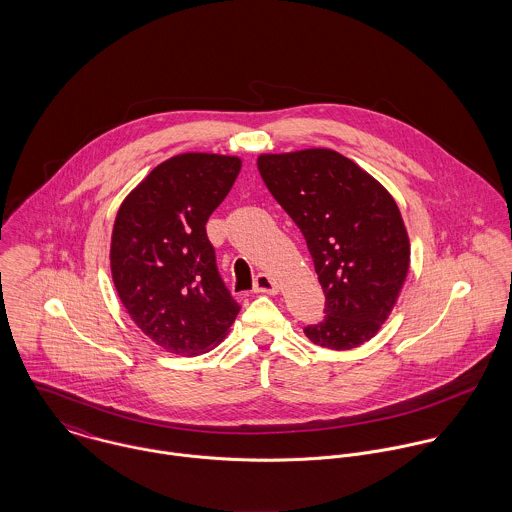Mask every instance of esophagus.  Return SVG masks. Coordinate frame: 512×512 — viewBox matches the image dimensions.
<instances>
[{"label": "esophagus", "mask_w": 512, "mask_h": 512, "mask_svg": "<svg viewBox=\"0 0 512 512\" xmlns=\"http://www.w3.org/2000/svg\"><path fill=\"white\" fill-rule=\"evenodd\" d=\"M254 292L256 293H278V284L268 274H258L254 280Z\"/></svg>", "instance_id": "34e87169"}]
</instances>
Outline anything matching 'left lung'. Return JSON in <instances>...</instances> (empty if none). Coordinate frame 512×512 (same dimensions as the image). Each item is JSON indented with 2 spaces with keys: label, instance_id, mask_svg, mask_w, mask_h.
<instances>
[{
  "label": "left lung",
  "instance_id": "obj_1",
  "mask_svg": "<svg viewBox=\"0 0 512 512\" xmlns=\"http://www.w3.org/2000/svg\"><path fill=\"white\" fill-rule=\"evenodd\" d=\"M258 171L299 226L325 293L327 315L303 329L307 339L333 351L370 341L410 268V238L396 201L355 161L325 147L262 153Z\"/></svg>",
  "mask_w": 512,
  "mask_h": 512
}]
</instances>
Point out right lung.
<instances>
[{"label":"right lung","instance_id":"1","mask_svg":"<svg viewBox=\"0 0 512 512\" xmlns=\"http://www.w3.org/2000/svg\"><path fill=\"white\" fill-rule=\"evenodd\" d=\"M240 167L234 155H175L118 209L110 246L116 292L132 321L167 353L211 351L240 311L205 228Z\"/></svg>","mask_w":512,"mask_h":512}]
</instances>
